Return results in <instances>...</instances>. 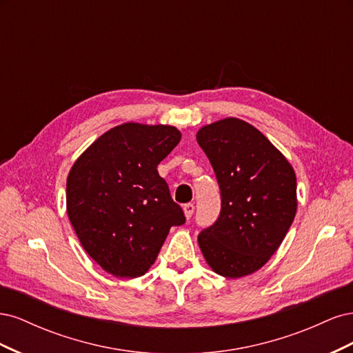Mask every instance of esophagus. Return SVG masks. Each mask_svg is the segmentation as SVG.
Returning a JSON list of instances; mask_svg holds the SVG:
<instances>
[{"label": "esophagus", "mask_w": 353, "mask_h": 353, "mask_svg": "<svg viewBox=\"0 0 353 353\" xmlns=\"http://www.w3.org/2000/svg\"><path fill=\"white\" fill-rule=\"evenodd\" d=\"M184 215H185V218L187 219H190L191 216H193V213H194V205H191V203H187V205H184Z\"/></svg>", "instance_id": "34e87169"}]
</instances>
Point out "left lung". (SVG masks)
<instances>
[{"label": "left lung", "mask_w": 353, "mask_h": 353, "mask_svg": "<svg viewBox=\"0 0 353 353\" xmlns=\"http://www.w3.org/2000/svg\"><path fill=\"white\" fill-rule=\"evenodd\" d=\"M197 143L221 190V213L199 234L200 250L222 276L253 274L280 248L296 216L294 170L268 138L237 117L203 126Z\"/></svg>", "instance_id": "8db88e82"}]
</instances>
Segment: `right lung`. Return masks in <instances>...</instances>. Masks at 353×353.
<instances>
[{
  "mask_svg": "<svg viewBox=\"0 0 353 353\" xmlns=\"http://www.w3.org/2000/svg\"><path fill=\"white\" fill-rule=\"evenodd\" d=\"M179 140L175 126L128 122L104 132L73 163L68 215L82 248L105 272L144 275L170 227L185 222L157 172Z\"/></svg>",
  "mask_w": 353,
  "mask_h": 353,
  "instance_id": "1",
  "label": "right lung"
}]
</instances>
